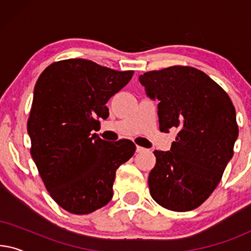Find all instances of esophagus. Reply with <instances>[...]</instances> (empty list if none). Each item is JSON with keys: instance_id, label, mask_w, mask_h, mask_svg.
Returning a JSON list of instances; mask_svg holds the SVG:
<instances>
[{"instance_id": "34e87169", "label": "esophagus", "mask_w": 251, "mask_h": 251, "mask_svg": "<svg viewBox=\"0 0 251 251\" xmlns=\"http://www.w3.org/2000/svg\"><path fill=\"white\" fill-rule=\"evenodd\" d=\"M136 151H137V153H143V152H145L146 149H144V147H142V146H137Z\"/></svg>"}]
</instances>
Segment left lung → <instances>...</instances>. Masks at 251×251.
<instances>
[{"label":"left lung","mask_w":251,"mask_h":251,"mask_svg":"<svg viewBox=\"0 0 251 251\" xmlns=\"http://www.w3.org/2000/svg\"><path fill=\"white\" fill-rule=\"evenodd\" d=\"M139 82L151 99L159 100L161 131L178 132L170 151H154L150 193L169 210H193L215 191L234 153V106L214 80L194 67L147 72Z\"/></svg>","instance_id":"left-lung-1"}]
</instances>
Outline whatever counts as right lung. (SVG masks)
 Returning <instances> with one entry per match:
<instances>
[{
	"label": "right lung",
	"mask_w": 251,
	"mask_h": 251,
	"mask_svg": "<svg viewBox=\"0 0 251 251\" xmlns=\"http://www.w3.org/2000/svg\"><path fill=\"white\" fill-rule=\"evenodd\" d=\"M132 75L77 58L51 64L36 82L27 122L30 154L50 197L71 214L107 204L116 169L135 153L131 140L92 133L108 118L106 102Z\"/></svg>",
	"instance_id": "obj_1"
}]
</instances>
